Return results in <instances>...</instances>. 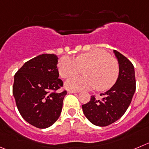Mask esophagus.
<instances>
[{
    "mask_svg": "<svg viewBox=\"0 0 149 149\" xmlns=\"http://www.w3.org/2000/svg\"><path fill=\"white\" fill-rule=\"evenodd\" d=\"M68 93H78V92L76 91V90H69L68 91Z\"/></svg>",
    "mask_w": 149,
    "mask_h": 149,
    "instance_id": "esophagus-1",
    "label": "esophagus"
}]
</instances>
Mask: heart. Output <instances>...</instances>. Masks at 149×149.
<instances>
[{
	"mask_svg": "<svg viewBox=\"0 0 149 149\" xmlns=\"http://www.w3.org/2000/svg\"><path fill=\"white\" fill-rule=\"evenodd\" d=\"M82 69L87 76L69 79L66 82L68 89L80 90L95 87L99 91H105L115 85L120 75L118 62L100 48L79 54L74 59L63 56L58 63V71L63 79L73 77Z\"/></svg>",
	"mask_w": 149,
	"mask_h": 149,
	"instance_id": "heart-1",
	"label": "heart"
}]
</instances>
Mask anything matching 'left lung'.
Returning <instances> with one entry per match:
<instances>
[{
	"label": "left lung",
	"instance_id": "1",
	"mask_svg": "<svg viewBox=\"0 0 149 149\" xmlns=\"http://www.w3.org/2000/svg\"><path fill=\"white\" fill-rule=\"evenodd\" d=\"M120 65V75L115 85L101 95V100L92 95L90 101L82 105L84 115L92 123L107 126L120 119L131 103L136 90L134 68L126 56L114 51Z\"/></svg>",
	"mask_w": 149,
	"mask_h": 149
}]
</instances>
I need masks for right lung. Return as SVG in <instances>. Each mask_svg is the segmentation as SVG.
<instances>
[{
    "label": "right lung",
    "instance_id": "add662e5",
    "mask_svg": "<svg viewBox=\"0 0 149 149\" xmlns=\"http://www.w3.org/2000/svg\"><path fill=\"white\" fill-rule=\"evenodd\" d=\"M58 58L54 54L39 55L26 62L15 75L12 93L17 107L26 121L45 129L54 124L62 112L67 90L59 79Z\"/></svg>",
    "mask_w": 149,
    "mask_h": 149
}]
</instances>
